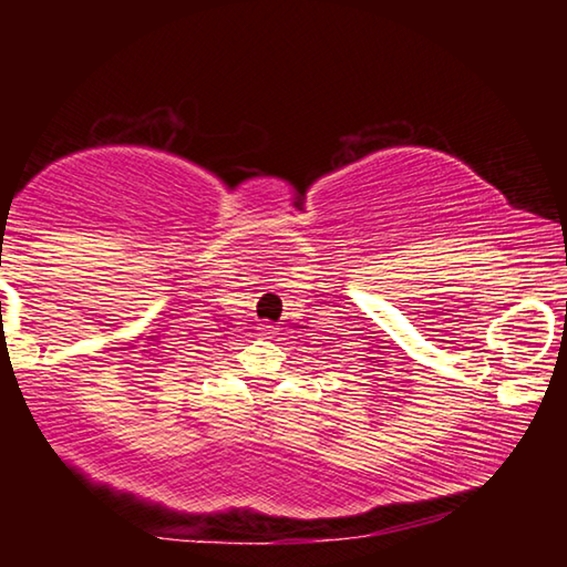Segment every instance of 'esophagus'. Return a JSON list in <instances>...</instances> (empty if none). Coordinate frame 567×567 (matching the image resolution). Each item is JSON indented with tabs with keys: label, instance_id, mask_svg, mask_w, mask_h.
<instances>
[{
	"label": "esophagus",
	"instance_id": "esophagus-1",
	"mask_svg": "<svg viewBox=\"0 0 567 567\" xmlns=\"http://www.w3.org/2000/svg\"><path fill=\"white\" fill-rule=\"evenodd\" d=\"M277 330H280V328H277V324H270V322H265V324H262V328H260V334H262V338H275V334H277Z\"/></svg>",
	"mask_w": 567,
	"mask_h": 567
}]
</instances>
